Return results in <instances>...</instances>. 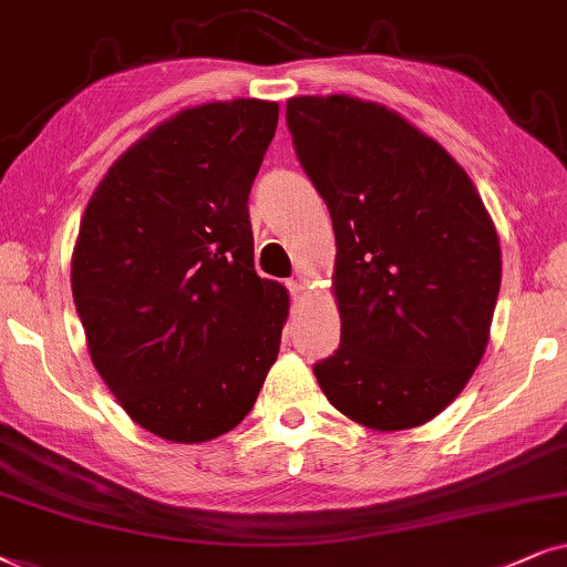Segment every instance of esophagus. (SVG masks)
I'll return each mask as SVG.
<instances>
[{
    "mask_svg": "<svg viewBox=\"0 0 567 567\" xmlns=\"http://www.w3.org/2000/svg\"><path fill=\"white\" fill-rule=\"evenodd\" d=\"M285 285H288V290H290L292 298H298L300 290H303V285H300L298 279H288V282H285Z\"/></svg>",
    "mask_w": 567,
    "mask_h": 567,
    "instance_id": "34e87169",
    "label": "esophagus"
}]
</instances>
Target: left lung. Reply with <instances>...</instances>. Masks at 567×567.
<instances>
[{
	"instance_id": "obj_1",
	"label": "left lung",
	"mask_w": 567,
	"mask_h": 567,
	"mask_svg": "<svg viewBox=\"0 0 567 567\" xmlns=\"http://www.w3.org/2000/svg\"><path fill=\"white\" fill-rule=\"evenodd\" d=\"M298 161L337 238L342 337L313 365L347 417L406 430L441 414L480 365L501 292V240L446 150L386 105L290 97Z\"/></svg>"
}]
</instances>
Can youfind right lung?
<instances>
[{"label": "right lung", "mask_w": 567, "mask_h": 567, "mask_svg": "<svg viewBox=\"0 0 567 567\" xmlns=\"http://www.w3.org/2000/svg\"><path fill=\"white\" fill-rule=\"evenodd\" d=\"M277 103L238 97L163 121L111 165L72 254L90 358L126 414L205 443L251 412L288 290L254 269L248 194Z\"/></svg>", "instance_id": "right-lung-1"}]
</instances>
